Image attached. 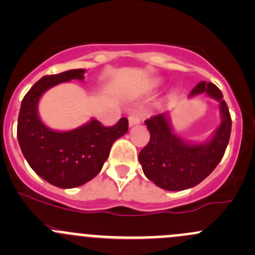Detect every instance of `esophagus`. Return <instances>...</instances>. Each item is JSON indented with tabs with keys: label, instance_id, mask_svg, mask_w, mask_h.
I'll return each mask as SVG.
<instances>
[{
	"label": "esophagus",
	"instance_id": "1",
	"mask_svg": "<svg viewBox=\"0 0 255 255\" xmlns=\"http://www.w3.org/2000/svg\"><path fill=\"white\" fill-rule=\"evenodd\" d=\"M140 121H142L140 116H138V115L130 116V117L128 118V123H129V127H134V126L139 125Z\"/></svg>",
	"mask_w": 255,
	"mask_h": 255
}]
</instances>
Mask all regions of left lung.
<instances>
[{
    "instance_id": "1",
    "label": "left lung",
    "mask_w": 255,
    "mask_h": 255,
    "mask_svg": "<svg viewBox=\"0 0 255 255\" xmlns=\"http://www.w3.org/2000/svg\"><path fill=\"white\" fill-rule=\"evenodd\" d=\"M205 95L218 102L221 123L204 142H191L174 132L170 113L164 112L145 121L150 140L139 153L144 175L156 186L180 191L197 184L218 165L230 142L232 120L221 90L212 82L201 81L191 90L189 99Z\"/></svg>"
}]
</instances>
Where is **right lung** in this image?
Returning <instances> with one entry per match:
<instances>
[{"mask_svg": "<svg viewBox=\"0 0 255 255\" xmlns=\"http://www.w3.org/2000/svg\"><path fill=\"white\" fill-rule=\"evenodd\" d=\"M84 69L43 76L27 92L18 116L17 137L30 168L42 179L61 189L81 186L101 171L112 144L128 130V120L104 127L96 118L69 130L49 128L40 120V97L51 87L71 80L84 81Z\"/></svg>", "mask_w": 255, "mask_h": 255, "instance_id": "1", "label": "right lung"}]
</instances>
